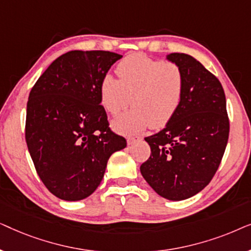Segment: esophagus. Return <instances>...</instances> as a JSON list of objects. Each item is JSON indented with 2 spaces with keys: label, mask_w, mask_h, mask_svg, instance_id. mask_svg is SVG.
<instances>
[{
  "label": "esophagus",
  "mask_w": 251,
  "mask_h": 251,
  "mask_svg": "<svg viewBox=\"0 0 251 251\" xmlns=\"http://www.w3.org/2000/svg\"><path fill=\"white\" fill-rule=\"evenodd\" d=\"M142 138L140 137H128V139H126V143H128V145H133V144H136L137 142H140Z\"/></svg>",
  "instance_id": "esophagus-1"
}]
</instances>
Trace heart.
Returning <instances> with one entry per match:
<instances>
[{"mask_svg": "<svg viewBox=\"0 0 251 251\" xmlns=\"http://www.w3.org/2000/svg\"><path fill=\"white\" fill-rule=\"evenodd\" d=\"M118 78L102 77L99 94L109 114L116 115L128 107L112 126L122 133L139 132L151 126L162 128L176 115L183 99V74L177 65L154 60L143 53L126 57L116 67Z\"/></svg>", "mask_w": 251, "mask_h": 251, "instance_id": "1", "label": "heart"}]
</instances>
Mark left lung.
Wrapping results in <instances>:
<instances>
[{
  "mask_svg": "<svg viewBox=\"0 0 251 251\" xmlns=\"http://www.w3.org/2000/svg\"><path fill=\"white\" fill-rule=\"evenodd\" d=\"M166 58L183 74V99L171 121L145 138L151 156L140 173L160 197L181 201L210 183L227 145L229 122L218 78L190 54Z\"/></svg>",
  "mask_w": 251,
  "mask_h": 251,
  "instance_id": "obj_1",
  "label": "left lung"
}]
</instances>
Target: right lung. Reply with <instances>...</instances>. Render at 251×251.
I'll return each instance as SVG.
<instances>
[{"label":"right lung","mask_w":251,"mask_h":251,"mask_svg":"<svg viewBox=\"0 0 251 251\" xmlns=\"http://www.w3.org/2000/svg\"><path fill=\"white\" fill-rule=\"evenodd\" d=\"M121 54L74 50L57 58L30 90L26 143L36 173L65 201L90 197L109 156L126 146L108 128L100 83Z\"/></svg>","instance_id":"1"}]
</instances>
